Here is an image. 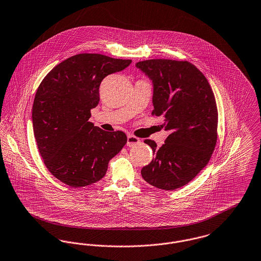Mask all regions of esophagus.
Masks as SVG:
<instances>
[{
	"instance_id": "34e87169",
	"label": "esophagus",
	"mask_w": 261,
	"mask_h": 261,
	"mask_svg": "<svg viewBox=\"0 0 261 261\" xmlns=\"http://www.w3.org/2000/svg\"><path fill=\"white\" fill-rule=\"evenodd\" d=\"M140 143V139L132 134H129L127 137V146L128 147H133Z\"/></svg>"
}]
</instances>
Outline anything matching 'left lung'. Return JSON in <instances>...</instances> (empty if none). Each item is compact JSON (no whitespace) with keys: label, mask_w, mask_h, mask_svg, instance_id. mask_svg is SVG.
Returning <instances> with one entry per match:
<instances>
[{"label":"left lung","mask_w":261,"mask_h":261,"mask_svg":"<svg viewBox=\"0 0 261 261\" xmlns=\"http://www.w3.org/2000/svg\"><path fill=\"white\" fill-rule=\"evenodd\" d=\"M136 67L153 81V115L163 116L169 131L162 147L144 142L153 150L152 162L142 177L164 190L191 181L209 163L217 143L218 109L207 79L188 61L151 59Z\"/></svg>","instance_id":"obj_1"}]
</instances>
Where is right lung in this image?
I'll return each instance as SVG.
<instances>
[{"mask_svg":"<svg viewBox=\"0 0 261 261\" xmlns=\"http://www.w3.org/2000/svg\"><path fill=\"white\" fill-rule=\"evenodd\" d=\"M131 62L82 53L55 66L40 83L32 107L34 137L44 165L62 182L83 187L100 180L127 143L122 131H103L89 119L101 81Z\"/></svg>","mask_w":261,"mask_h":261,"instance_id":"right-lung-1","label":"right lung"}]
</instances>
